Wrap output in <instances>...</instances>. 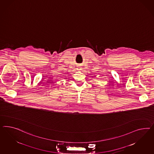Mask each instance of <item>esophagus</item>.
I'll return each instance as SVG.
<instances>
[{
	"instance_id": "esophagus-1",
	"label": "esophagus",
	"mask_w": 154,
	"mask_h": 154,
	"mask_svg": "<svg viewBox=\"0 0 154 154\" xmlns=\"http://www.w3.org/2000/svg\"><path fill=\"white\" fill-rule=\"evenodd\" d=\"M78 69H79V70H80V69H81V68H80V67H79V68H78Z\"/></svg>"
}]
</instances>
